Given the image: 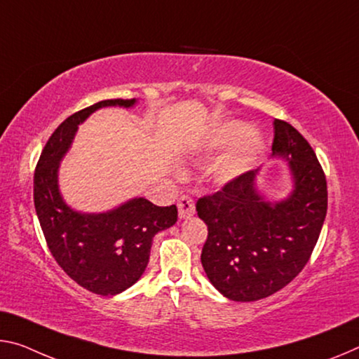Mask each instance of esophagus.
Here are the masks:
<instances>
[{
  "instance_id": "esophagus-1",
  "label": "esophagus",
  "mask_w": 359,
  "mask_h": 359,
  "mask_svg": "<svg viewBox=\"0 0 359 359\" xmlns=\"http://www.w3.org/2000/svg\"><path fill=\"white\" fill-rule=\"evenodd\" d=\"M177 208H179L180 219H187V217H190V215L195 214V203H193L191 196H189V195H182L179 198Z\"/></svg>"
}]
</instances>
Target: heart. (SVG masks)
<instances>
[{
  "mask_svg": "<svg viewBox=\"0 0 359 359\" xmlns=\"http://www.w3.org/2000/svg\"><path fill=\"white\" fill-rule=\"evenodd\" d=\"M241 145L231 153V155L224 159L220 164V175L225 179H233L236 175L244 172L249 166H251L254 156L257 155L260 150L262 142L255 134H249V129L241 123H229L222 126L217 134L214 135L212 144L210 147L215 150L229 149L231 145H236L241 142Z\"/></svg>",
  "mask_w": 359,
  "mask_h": 359,
  "instance_id": "1",
  "label": "heart"
}]
</instances>
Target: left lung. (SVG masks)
Returning a JSON list of instances; mask_svg holds the SVG:
<instances>
[{
    "instance_id": "obj_1",
    "label": "left lung",
    "mask_w": 359,
    "mask_h": 359,
    "mask_svg": "<svg viewBox=\"0 0 359 359\" xmlns=\"http://www.w3.org/2000/svg\"><path fill=\"white\" fill-rule=\"evenodd\" d=\"M273 155L286 158L295 190L270 204L257 195L254 170L196 201L208 225L201 264L226 299L254 302L287 286L310 260L327 212V182L309 142L291 124L273 121Z\"/></svg>"
}]
</instances>
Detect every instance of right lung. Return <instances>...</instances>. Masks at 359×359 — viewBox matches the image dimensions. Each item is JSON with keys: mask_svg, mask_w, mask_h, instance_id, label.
I'll return each instance as SVG.
<instances>
[{"mask_svg": "<svg viewBox=\"0 0 359 359\" xmlns=\"http://www.w3.org/2000/svg\"><path fill=\"white\" fill-rule=\"evenodd\" d=\"M134 102L102 100L68 116L44 145L33 177V201L50 254L73 281L100 295L119 294L139 280L149 264L153 236L177 222V208L135 198L107 214H78L62 201L57 169L78 124L90 113L108 105L130 107Z\"/></svg>", "mask_w": 359, "mask_h": 359, "instance_id": "obj_1", "label": "right lung"}]
</instances>
